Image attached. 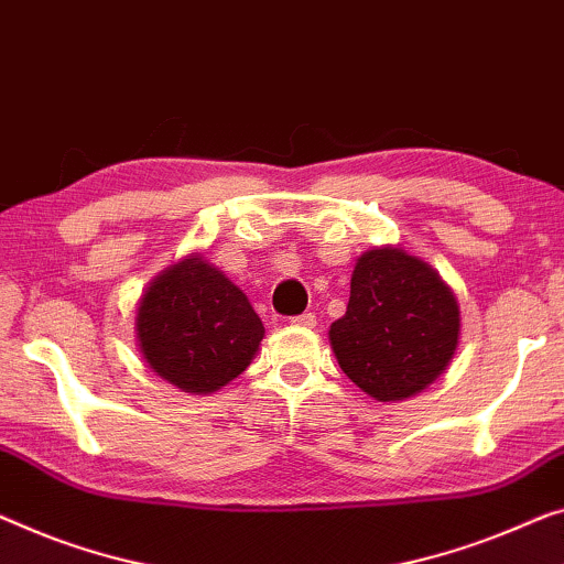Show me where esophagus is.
Segmentation results:
<instances>
[{
    "instance_id": "1",
    "label": "esophagus",
    "mask_w": 564,
    "mask_h": 564,
    "mask_svg": "<svg viewBox=\"0 0 564 564\" xmlns=\"http://www.w3.org/2000/svg\"><path fill=\"white\" fill-rule=\"evenodd\" d=\"M291 324H293V326H304V329H314V326H316V316H314V314L293 316Z\"/></svg>"
}]
</instances>
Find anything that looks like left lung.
<instances>
[{
	"label": "left lung",
	"mask_w": 564,
	"mask_h": 564,
	"mask_svg": "<svg viewBox=\"0 0 564 564\" xmlns=\"http://www.w3.org/2000/svg\"><path fill=\"white\" fill-rule=\"evenodd\" d=\"M458 339V299L433 265L398 246L357 258L329 344L359 390L380 402L413 398L448 369Z\"/></svg>",
	"instance_id": "left-lung-1"
}]
</instances>
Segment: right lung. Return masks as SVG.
<instances>
[{"instance_id": "add662e5", "label": "right lung", "mask_w": 564, "mask_h": 564, "mask_svg": "<svg viewBox=\"0 0 564 564\" xmlns=\"http://www.w3.org/2000/svg\"><path fill=\"white\" fill-rule=\"evenodd\" d=\"M133 334L151 372L182 392L213 394L246 372L265 329L246 293L189 253L141 293Z\"/></svg>"}]
</instances>
